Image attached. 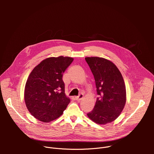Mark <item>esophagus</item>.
Instances as JSON below:
<instances>
[{"label":"esophagus","instance_id":"esophagus-1","mask_svg":"<svg viewBox=\"0 0 154 154\" xmlns=\"http://www.w3.org/2000/svg\"><path fill=\"white\" fill-rule=\"evenodd\" d=\"M83 97H84V96H83V94H80L79 96L75 97V99H76L77 101H80V100H81L83 99Z\"/></svg>","mask_w":154,"mask_h":154}]
</instances>
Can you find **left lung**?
Segmentation results:
<instances>
[{
  "instance_id": "left-lung-1",
  "label": "left lung",
  "mask_w": 154,
  "mask_h": 154,
  "mask_svg": "<svg viewBox=\"0 0 154 154\" xmlns=\"http://www.w3.org/2000/svg\"><path fill=\"white\" fill-rule=\"evenodd\" d=\"M94 75L97 94L94 108L88 117L96 124L110 123L118 118L126 102V89L116 66L104 58L86 57Z\"/></svg>"
}]
</instances>
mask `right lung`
I'll use <instances>...</instances> for the list:
<instances>
[{"instance_id":"1","label":"right lung","mask_w":154,"mask_h":154,"mask_svg":"<svg viewBox=\"0 0 154 154\" xmlns=\"http://www.w3.org/2000/svg\"><path fill=\"white\" fill-rule=\"evenodd\" d=\"M74 58L60 56L43 60L27 80L24 100L29 112L38 120L49 122L59 118L70 102L66 96L63 74Z\"/></svg>"}]
</instances>
